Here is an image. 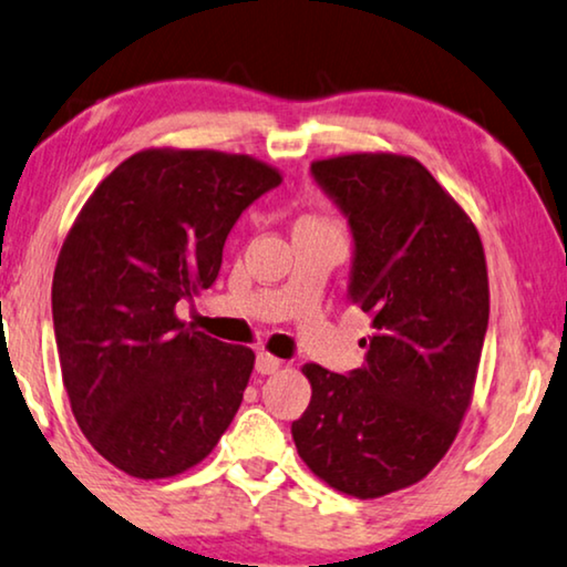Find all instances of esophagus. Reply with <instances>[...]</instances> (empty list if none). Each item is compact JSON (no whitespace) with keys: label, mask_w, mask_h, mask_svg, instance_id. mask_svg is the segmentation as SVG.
<instances>
[{"label":"esophagus","mask_w":567,"mask_h":567,"mask_svg":"<svg viewBox=\"0 0 567 567\" xmlns=\"http://www.w3.org/2000/svg\"><path fill=\"white\" fill-rule=\"evenodd\" d=\"M281 365H284V360L268 355V352H258V358H256V371H258L260 375L276 373Z\"/></svg>","instance_id":"obj_1"}]
</instances>
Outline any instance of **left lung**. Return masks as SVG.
Segmentation results:
<instances>
[{"label": "left lung", "instance_id": "8db88e82", "mask_svg": "<svg viewBox=\"0 0 567 567\" xmlns=\"http://www.w3.org/2000/svg\"><path fill=\"white\" fill-rule=\"evenodd\" d=\"M352 235L348 299L371 317L363 368L303 365L311 401L291 424L332 488L379 498L422 481L461 430L488 330L478 229L420 161L352 153L311 163Z\"/></svg>", "mask_w": 567, "mask_h": 567}]
</instances>
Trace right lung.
<instances>
[{
  "mask_svg": "<svg viewBox=\"0 0 567 567\" xmlns=\"http://www.w3.org/2000/svg\"><path fill=\"white\" fill-rule=\"evenodd\" d=\"M281 184L248 155L143 151L81 209L53 274V330L71 412L96 453L135 478H171L223 437L252 355L178 322L217 281L252 202Z\"/></svg>",
  "mask_w": 567,
  "mask_h": 567,
  "instance_id": "right-lung-1",
  "label": "right lung"
}]
</instances>
